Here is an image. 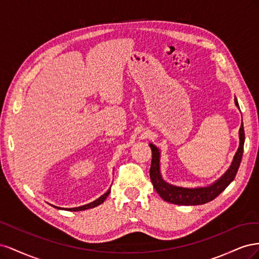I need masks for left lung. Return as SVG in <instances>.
I'll return each mask as SVG.
<instances>
[{
    "label": "left lung",
    "instance_id": "obj_1",
    "mask_svg": "<svg viewBox=\"0 0 259 259\" xmlns=\"http://www.w3.org/2000/svg\"><path fill=\"white\" fill-rule=\"evenodd\" d=\"M236 105L237 107H239L237 99H236ZM239 134H240V147L238 149L236 155H234V159L230 168L227 170L226 174L221 179H218L215 184H213L209 187L194 188V189L171 186L164 182L160 174L159 149L152 144L149 145L152 150L150 179L156 192L159 193V195L164 201L171 203V204H177V205H200L214 200L226 189L227 187L229 186V184L232 182L238 173V169H239L240 163L242 160V155H243V149H244V139H245L243 123L241 125Z\"/></svg>",
    "mask_w": 259,
    "mask_h": 259
}]
</instances>
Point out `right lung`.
Masks as SVG:
<instances>
[{"label": "right lung", "instance_id": "obj_1", "mask_svg": "<svg viewBox=\"0 0 259 259\" xmlns=\"http://www.w3.org/2000/svg\"><path fill=\"white\" fill-rule=\"evenodd\" d=\"M109 193H110V189H109L105 194L101 195V197H100L99 199H97L96 201H94V202L90 203V204H86V205L79 206V207H73V208H64V209H66V210H71V211H77V210H85V209H89V208H93V207L98 206L99 204H101V203H103V202L107 199ZM54 207L59 208V207H57V206H54ZM61 209H62V208H61Z\"/></svg>", "mask_w": 259, "mask_h": 259}]
</instances>
